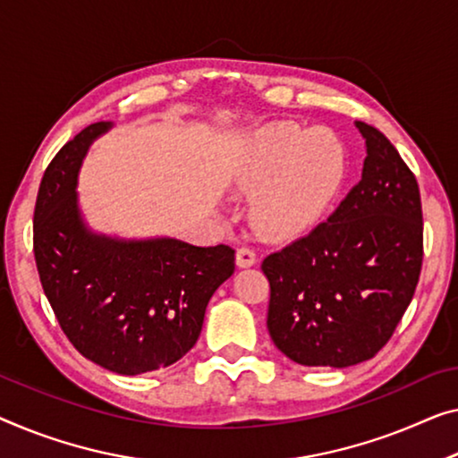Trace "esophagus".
Wrapping results in <instances>:
<instances>
[{
  "label": "esophagus",
  "instance_id": "34e87169",
  "mask_svg": "<svg viewBox=\"0 0 458 458\" xmlns=\"http://www.w3.org/2000/svg\"><path fill=\"white\" fill-rule=\"evenodd\" d=\"M257 263V252L249 249V247H242L236 250V265L238 267H252V265Z\"/></svg>",
  "mask_w": 458,
  "mask_h": 458
}]
</instances>
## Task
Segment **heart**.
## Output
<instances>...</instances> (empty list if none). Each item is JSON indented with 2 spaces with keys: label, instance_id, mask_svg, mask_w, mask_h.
<instances>
[{
  "label": "heart",
  "instance_id": "b5f03b06",
  "mask_svg": "<svg viewBox=\"0 0 458 458\" xmlns=\"http://www.w3.org/2000/svg\"><path fill=\"white\" fill-rule=\"evenodd\" d=\"M345 173V148L335 133L279 121L252 133L232 166V185L255 195L250 222L259 234L288 241L323 220Z\"/></svg>",
  "mask_w": 458,
  "mask_h": 458
}]
</instances>
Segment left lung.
Wrapping results in <instances>:
<instances>
[{
    "mask_svg": "<svg viewBox=\"0 0 458 458\" xmlns=\"http://www.w3.org/2000/svg\"><path fill=\"white\" fill-rule=\"evenodd\" d=\"M366 140L361 181L309 234L265 257L267 329L302 366L347 368L393 337L424 261V217L415 174L377 127Z\"/></svg>",
    "mask_w": 458,
    "mask_h": 458,
    "instance_id": "left-lung-1",
    "label": "left lung"
}]
</instances>
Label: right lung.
Masks as SVG:
<instances>
[{"label":"right lung","instance_id":"1","mask_svg":"<svg viewBox=\"0 0 458 458\" xmlns=\"http://www.w3.org/2000/svg\"><path fill=\"white\" fill-rule=\"evenodd\" d=\"M106 129L108 121L81 129L47 166L34 206V261L72 345L106 370L135 377L174 364L197 344L209 298L234 273V250L88 230L78 170Z\"/></svg>","mask_w":458,"mask_h":458}]
</instances>
